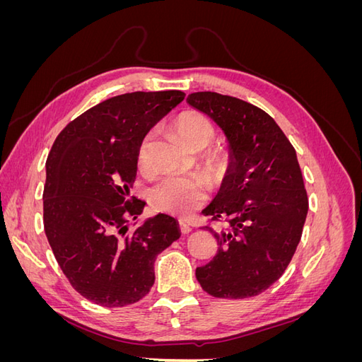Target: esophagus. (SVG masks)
<instances>
[{"label":"esophagus","instance_id":"1","mask_svg":"<svg viewBox=\"0 0 362 362\" xmlns=\"http://www.w3.org/2000/svg\"><path fill=\"white\" fill-rule=\"evenodd\" d=\"M180 229H181L182 234H189L192 231V228L185 222H180Z\"/></svg>","mask_w":362,"mask_h":362}]
</instances>
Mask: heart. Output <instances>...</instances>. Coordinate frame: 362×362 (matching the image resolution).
I'll use <instances>...</instances> for the list:
<instances>
[{
  "instance_id": "b5f03b06",
  "label": "heart",
  "mask_w": 362,
  "mask_h": 362,
  "mask_svg": "<svg viewBox=\"0 0 362 362\" xmlns=\"http://www.w3.org/2000/svg\"><path fill=\"white\" fill-rule=\"evenodd\" d=\"M175 129L185 141V145L194 151H201L211 144L214 139V127L205 115L199 112H184L175 120ZM152 134L148 133L137 146V164L140 170L151 172L152 161L149 156ZM208 163L216 170L225 166V157L221 152H214L208 157ZM210 182L202 175H187V177H166L158 181L149 193L151 204L156 210L173 216L185 217L199 208L205 199Z\"/></svg>"
}]
</instances>
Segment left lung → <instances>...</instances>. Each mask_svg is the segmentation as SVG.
<instances>
[{"mask_svg": "<svg viewBox=\"0 0 362 362\" xmlns=\"http://www.w3.org/2000/svg\"><path fill=\"white\" fill-rule=\"evenodd\" d=\"M187 101L225 131L233 151L222 189L202 211L218 247L196 279L214 298H252L282 276L300 242L308 194L296 149L272 116L238 98L196 92Z\"/></svg>", "mask_w": 362, "mask_h": 362, "instance_id": "left-lung-1", "label": "left lung"}]
</instances>
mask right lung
<instances>
[{
  "mask_svg": "<svg viewBox=\"0 0 362 362\" xmlns=\"http://www.w3.org/2000/svg\"><path fill=\"white\" fill-rule=\"evenodd\" d=\"M185 98L181 90L113 96L64 127L47 158L43 228L62 272L83 298L125 306L149 293L154 262L180 238L177 221L157 214L128 228L145 202L129 196L140 140Z\"/></svg>",
  "mask_w": 362,
  "mask_h": 362,
  "instance_id": "1",
  "label": "right lung"
}]
</instances>
